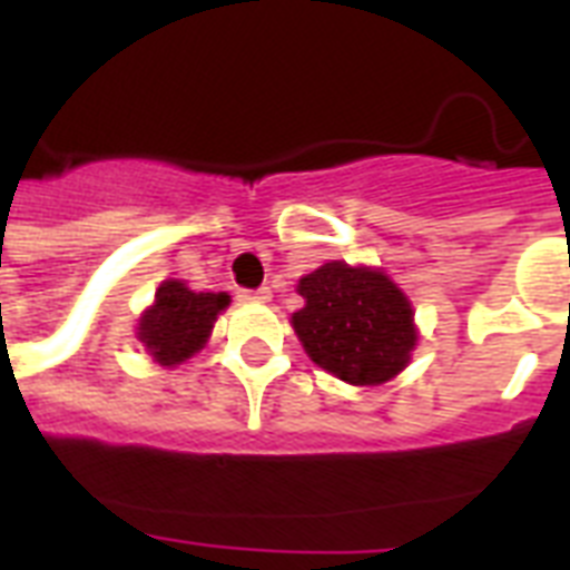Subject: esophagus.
I'll list each match as a JSON object with an SVG mask.
<instances>
[{
    "label": "esophagus",
    "mask_w": 570,
    "mask_h": 570,
    "mask_svg": "<svg viewBox=\"0 0 570 570\" xmlns=\"http://www.w3.org/2000/svg\"><path fill=\"white\" fill-rule=\"evenodd\" d=\"M239 298L248 304H268L272 302V289H268V286H259V289H245Z\"/></svg>",
    "instance_id": "esophagus-1"
}]
</instances>
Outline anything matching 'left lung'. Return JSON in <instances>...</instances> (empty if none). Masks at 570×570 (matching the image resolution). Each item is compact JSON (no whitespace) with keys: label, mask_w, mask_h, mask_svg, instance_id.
<instances>
[{"label":"left lung","mask_w":570,"mask_h":570,"mask_svg":"<svg viewBox=\"0 0 570 570\" xmlns=\"http://www.w3.org/2000/svg\"><path fill=\"white\" fill-rule=\"evenodd\" d=\"M295 337L325 373L355 387L396 379L416 348L414 307L387 272L331 259L298 281Z\"/></svg>","instance_id":"left-lung-1"}]
</instances>
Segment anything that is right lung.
Wrapping results in <instances>:
<instances>
[{
  "instance_id": "1",
  "label": "right lung",
  "mask_w": 570,
  "mask_h": 570,
  "mask_svg": "<svg viewBox=\"0 0 570 570\" xmlns=\"http://www.w3.org/2000/svg\"><path fill=\"white\" fill-rule=\"evenodd\" d=\"M230 304L227 293H195L183 281H163L154 304L138 316L136 337L154 364L171 370L206 346L218 313Z\"/></svg>"
}]
</instances>
